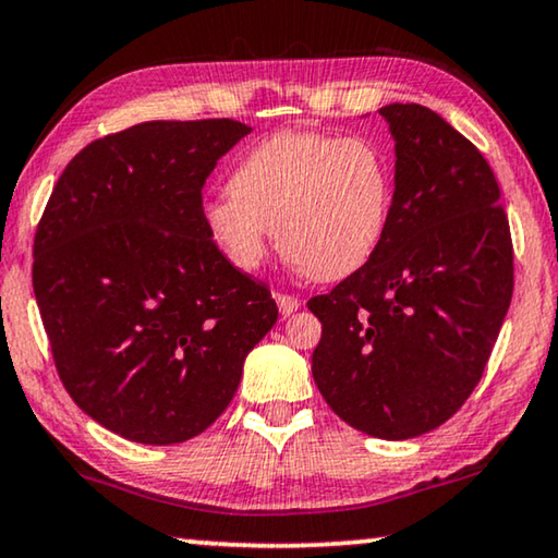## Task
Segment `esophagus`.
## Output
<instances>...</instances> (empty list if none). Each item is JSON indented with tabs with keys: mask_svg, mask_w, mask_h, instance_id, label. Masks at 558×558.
Listing matches in <instances>:
<instances>
[{
	"mask_svg": "<svg viewBox=\"0 0 558 558\" xmlns=\"http://www.w3.org/2000/svg\"><path fill=\"white\" fill-rule=\"evenodd\" d=\"M277 306L279 312L284 314V317H289V314H294L299 306H302V302H299L296 296H289V294H277Z\"/></svg>",
	"mask_w": 558,
	"mask_h": 558,
	"instance_id": "34e87169",
	"label": "esophagus"
}]
</instances>
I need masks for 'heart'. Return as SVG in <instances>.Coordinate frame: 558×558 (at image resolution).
<instances>
[{"mask_svg": "<svg viewBox=\"0 0 558 558\" xmlns=\"http://www.w3.org/2000/svg\"><path fill=\"white\" fill-rule=\"evenodd\" d=\"M395 171L369 138L287 131L256 143L231 173V191L201 206L204 226L229 262L252 271L279 248L314 281L360 271L383 244L392 216Z\"/></svg>", "mask_w": 558, "mask_h": 558, "instance_id": "1", "label": "heart"}]
</instances>
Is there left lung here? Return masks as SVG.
I'll return each mask as SVG.
<instances>
[{
  "instance_id": "8db88e82",
  "label": "left lung",
  "mask_w": 558,
  "mask_h": 558,
  "mask_svg": "<svg viewBox=\"0 0 558 558\" xmlns=\"http://www.w3.org/2000/svg\"><path fill=\"white\" fill-rule=\"evenodd\" d=\"M395 141V201L377 254L329 294L312 375L347 425L417 438L471 398L513 294L511 231L475 145L415 102L379 108Z\"/></svg>"
}]
</instances>
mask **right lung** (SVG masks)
<instances>
[{
    "mask_svg": "<svg viewBox=\"0 0 558 558\" xmlns=\"http://www.w3.org/2000/svg\"><path fill=\"white\" fill-rule=\"evenodd\" d=\"M252 128L150 120L64 168L35 233L32 287L64 390L145 446L204 433L279 317L208 236L201 189Z\"/></svg>",
    "mask_w": 558,
    "mask_h": 558,
    "instance_id": "1",
    "label": "right lung"
}]
</instances>
